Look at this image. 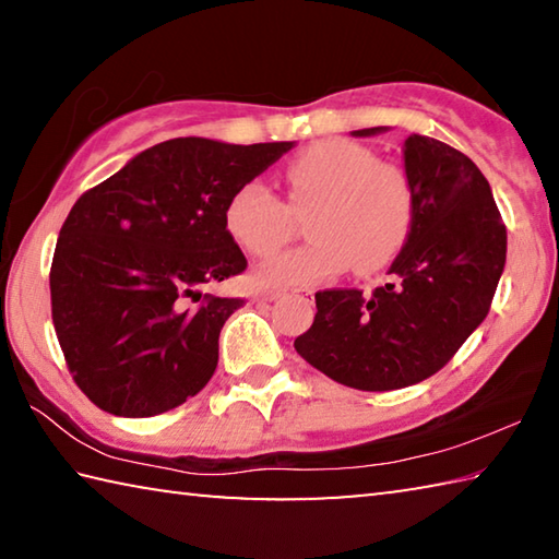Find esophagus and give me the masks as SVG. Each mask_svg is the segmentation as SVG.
<instances>
[{
	"label": "esophagus",
	"instance_id": "34e87169",
	"mask_svg": "<svg viewBox=\"0 0 559 559\" xmlns=\"http://www.w3.org/2000/svg\"><path fill=\"white\" fill-rule=\"evenodd\" d=\"M306 296H313V290H306ZM278 298H281V293H263V296H261V300H266V302H273Z\"/></svg>",
	"mask_w": 559,
	"mask_h": 559
}]
</instances>
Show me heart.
<instances>
[{"label": "heart", "instance_id": "b5f03b06", "mask_svg": "<svg viewBox=\"0 0 559 559\" xmlns=\"http://www.w3.org/2000/svg\"><path fill=\"white\" fill-rule=\"evenodd\" d=\"M288 206L259 179L229 197L224 222L251 257L276 253L296 231L294 214H308L313 241L271 259L253 273L261 288H300L355 263L372 273L390 263L412 229L414 200L402 169L380 163L370 147L320 140L286 167Z\"/></svg>", "mask_w": 559, "mask_h": 559}]
</instances>
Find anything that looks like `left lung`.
Returning a JSON list of instances; mask_svg holds the SVG:
<instances>
[{
	"instance_id": "8db88e82",
	"label": "left lung",
	"mask_w": 559,
	"mask_h": 559,
	"mask_svg": "<svg viewBox=\"0 0 559 559\" xmlns=\"http://www.w3.org/2000/svg\"><path fill=\"white\" fill-rule=\"evenodd\" d=\"M386 128L355 130V138ZM414 214L392 283L316 293L298 355L345 386L390 392L439 372L484 323L506 266V224L480 169L427 135L404 140Z\"/></svg>"
}]
</instances>
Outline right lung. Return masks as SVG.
Listing matches in <instances>:
<instances>
[{"instance_id":"right-lung-1","label":"right lung","mask_w":559,"mask_h":559,"mask_svg":"<svg viewBox=\"0 0 559 559\" xmlns=\"http://www.w3.org/2000/svg\"><path fill=\"white\" fill-rule=\"evenodd\" d=\"M296 143L175 138L79 197L51 263V318L75 384L103 412L143 419L212 380L241 298L202 293L246 257L229 197Z\"/></svg>"}]
</instances>
